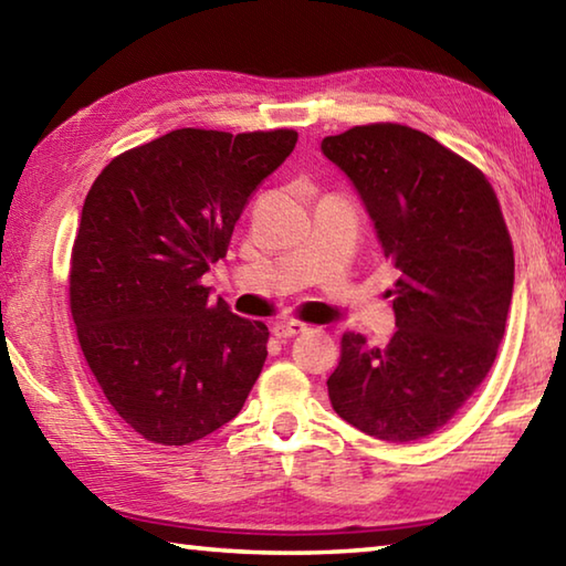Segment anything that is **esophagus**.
Segmentation results:
<instances>
[{"instance_id":"esophagus-1","label":"esophagus","mask_w":566,"mask_h":566,"mask_svg":"<svg viewBox=\"0 0 566 566\" xmlns=\"http://www.w3.org/2000/svg\"><path fill=\"white\" fill-rule=\"evenodd\" d=\"M272 332H274L276 339H290V337H296V334L306 332V327L302 322H276Z\"/></svg>"}]
</instances>
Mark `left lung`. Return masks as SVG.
<instances>
[{
    "mask_svg": "<svg viewBox=\"0 0 566 566\" xmlns=\"http://www.w3.org/2000/svg\"><path fill=\"white\" fill-rule=\"evenodd\" d=\"M322 151L349 177L401 274L387 347L342 337L332 407L364 434L415 442L490 375L512 304V239L482 171L424 132L367 124L324 137Z\"/></svg>",
    "mask_w": 566,
    "mask_h": 566,
    "instance_id": "obj_1",
    "label": "left lung"
}]
</instances>
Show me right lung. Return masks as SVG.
<instances>
[{
  "label": "right lung",
  "instance_id": "right-lung-1",
  "mask_svg": "<svg viewBox=\"0 0 566 566\" xmlns=\"http://www.w3.org/2000/svg\"><path fill=\"white\" fill-rule=\"evenodd\" d=\"M296 132L175 129L114 157L82 207L70 306L92 375L134 432L181 447L239 415L270 329L212 300L247 199Z\"/></svg>",
  "mask_w": 566,
  "mask_h": 566
}]
</instances>
